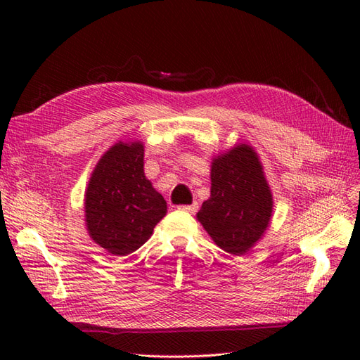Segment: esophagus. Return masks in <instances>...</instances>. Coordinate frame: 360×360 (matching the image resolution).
<instances>
[{
    "mask_svg": "<svg viewBox=\"0 0 360 360\" xmlns=\"http://www.w3.org/2000/svg\"><path fill=\"white\" fill-rule=\"evenodd\" d=\"M177 209L183 210V212H188V213H195L198 210V202H192V204H188V205H179Z\"/></svg>",
    "mask_w": 360,
    "mask_h": 360,
    "instance_id": "obj_1",
    "label": "esophagus"
}]
</instances>
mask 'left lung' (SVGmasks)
<instances>
[{
    "label": "left lung",
    "mask_w": 360,
    "mask_h": 360,
    "mask_svg": "<svg viewBox=\"0 0 360 360\" xmlns=\"http://www.w3.org/2000/svg\"><path fill=\"white\" fill-rule=\"evenodd\" d=\"M271 207L258 156L242 144L213 160L210 198L202 202L197 216L217 246L242 255L263 236Z\"/></svg>",
    "instance_id": "8db88e82"
}]
</instances>
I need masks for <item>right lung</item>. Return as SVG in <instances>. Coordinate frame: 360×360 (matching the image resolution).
I'll use <instances>...</instances> for the list:
<instances>
[{"label":"right lung","instance_id":"add662e5","mask_svg":"<svg viewBox=\"0 0 360 360\" xmlns=\"http://www.w3.org/2000/svg\"><path fill=\"white\" fill-rule=\"evenodd\" d=\"M167 213V202L144 176V147L118 143L102 156L85 193L93 240L114 255L143 246Z\"/></svg>","mask_w":360,"mask_h":360}]
</instances>
